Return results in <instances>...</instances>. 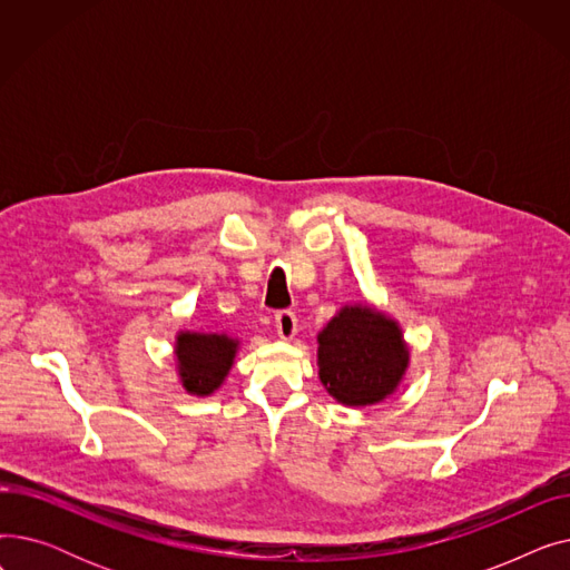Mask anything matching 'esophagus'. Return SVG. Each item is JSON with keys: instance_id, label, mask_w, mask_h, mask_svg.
Here are the masks:
<instances>
[{"instance_id": "esophagus-1", "label": "esophagus", "mask_w": 570, "mask_h": 570, "mask_svg": "<svg viewBox=\"0 0 570 570\" xmlns=\"http://www.w3.org/2000/svg\"><path fill=\"white\" fill-rule=\"evenodd\" d=\"M275 327H277V335L282 340H293V335L297 333V318L291 309H282L275 314Z\"/></svg>"}]
</instances>
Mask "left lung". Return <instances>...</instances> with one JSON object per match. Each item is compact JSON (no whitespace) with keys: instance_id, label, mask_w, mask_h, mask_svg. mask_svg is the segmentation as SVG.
Here are the masks:
<instances>
[{"instance_id":"1","label":"left lung","mask_w":570,"mask_h":570,"mask_svg":"<svg viewBox=\"0 0 570 570\" xmlns=\"http://www.w3.org/2000/svg\"><path fill=\"white\" fill-rule=\"evenodd\" d=\"M409 348L395 321L367 305L344 307L318 333V376L337 402L367 406L395 393Z\"/></svg>"}]
</instances>
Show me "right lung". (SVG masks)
Wrapping results in <instances>:
<instances>
[{"label": "right lung", "mask_w": 570, "mask_h": 570, "mask_svg": "<svg viewBox=\"0 0 570 570\" xmlns=\"http://www.w3.org/2000/svg\"><path fill=\"white\" fill-rule=\"evenodd\" d=\"M235 351L237 342L226 335L179 333L175 355L185 391L200 397L215 393L233 365Z\"/></svg>", "instance_id": "obj_1"}]
</instances>
